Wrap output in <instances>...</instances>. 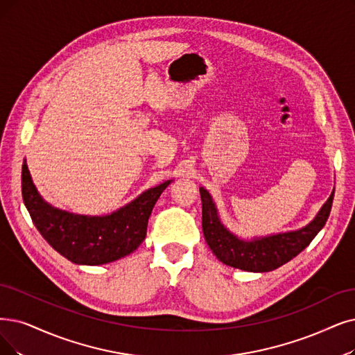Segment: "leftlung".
I'll use <instances>...</instances> for the list:
<instances>
[{
    "instance_id": "left-lung-1",
    "label": "left lung",
    "mask_w": 355,
    "mask_h": 355,
    "mask_svg": "<svg viewBox=\"0 0 355 355\" xmlns=\"http://www.w3.org/2000/svg\"><path fill=\"white\" fill-rule=\"evenodd\" d=\"M200 193L202 201V232L207 245L223 263L250 272L272 271L306 249L323 229L331 214L334 201L332 193L316 218L302 230L245 242L232 234L220 223L217 208L209 193L204 188H200Z\"/></svg>"
}]
</instances>
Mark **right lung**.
Segmentation results:
<instances>
[{
  "mask_svg": "<svg viewBox=\"0 0 355 355\" xmlns=\"http://www.w3.org/2000/svg\"><path fill=\"white\" fill-rule=\"evenodd\" d=\"M168 183L148 189L110 216L86 217L48 205L37 193L26 162L21 167L23 201L36 229L56 252L80 265H102L134 252L146 239L153 207Z\"/></svg>",
  "mask_w": 355,
  "mask_h": 355,
  "instance_id": "obj_1",
  "label": "right lung"
}]
</instances>
